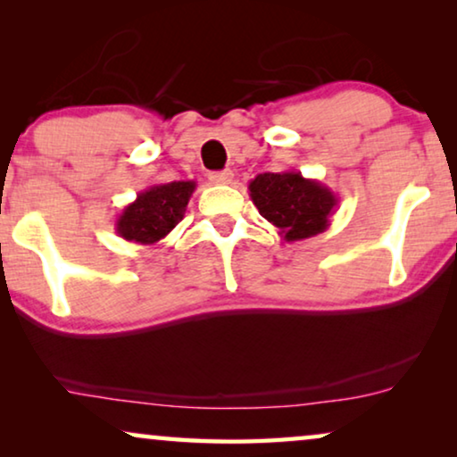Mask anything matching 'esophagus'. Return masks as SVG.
<instances>
[{
	"label": "esophagus",
	"mask_w": 457,
	"mask_h": 457,
	"mask_svg": "<svg viewBox=\"0 0 457 457\" xmlns=\"http://www.w3.org/2000/svg\"><path fill=\"white\" fill-rule=\"evenodd\" d=\"M210 183L214 185H228L233 180V172L230 170H220V172H210Z\"/></svg>",
	"instance_id": "obj_1"
}]
</instances>
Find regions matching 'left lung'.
I'll return each instance as SVG.
<instances>
[{"mask_svg":"<svg viewBox=\"0 0 457 457\" xmlns=\"http://www.w3.org/2000/svg\"><path fill=\"white\" fill-rule=\"evenodd\" d=\"M249 197L285 241H302L330 227L339 197L297 170L264 172L249 183Z\"/></svg>","mask_w":457,"mask_h":457,"instance_id":"left-lung-1","label":"left lung"}]
</instances>
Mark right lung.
Returning <instances> with one entry per match:
<instances>
[{
	"label": "right lung",
	"mask_w": 457,
	"mask_h": 457,
	"mask_svg": "<svg viewBox=\"0 0 457 457\" xmlns=\"http://www.w3.org/2000/svg\"><path fill=\"white\" fill-rule=\"evenodd\" d=\"M195 180H172L141 191L133 204L124 205L116 218V233L122 239L154 245L185 218L187 204L195 191Z\"/></svg>",
	"instance_id": "obj_1"
}]
</instances>
